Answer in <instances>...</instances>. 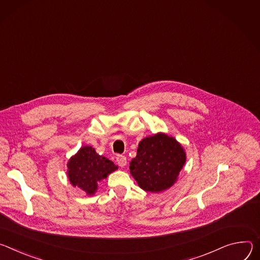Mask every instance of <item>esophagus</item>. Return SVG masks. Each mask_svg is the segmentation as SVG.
<instances>
[{
    "mask_svg": "<svg viewBox=\"0 0 260 260\" xmlns=\"http://www.w3.org/2000/svg\"><path fill=\"white\" fill-rule=\"evenodd\" d=\"M117 162H118L119 166H121V167H125V166L127 165V158H126L125 156L120 155V156H118V157H117Z\"/></svg>",
    "mask_w": 260,
    "mask_h": 260,
    "instance_id": "34e87169",
    "label": "esophagus"
}]
</instances>
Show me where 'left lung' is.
I'll use <instances>...</instances> for the list:
<instances>
[{"mask_svg": "<svg viewBox=\"0 0 260 260\" xmlns=\"http://www.w3.org/2000/svg\"><path fill=\"white\" fill-rule=\"evenodd\" d=\"M186 159L181 143L159 132L138 143L136 157L130 162V174L142 190L159 193L178 181Z\"/></svg>", "mask_w": 260, "mask_h": 260, "instance_id": "1", "label": "left lung"}]
</instances>
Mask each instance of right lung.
<instances>
[{
  "mask_svg": "<svg viewBox=\"0 0 260 260\" xmlns=\"http://www.w3.org/2000/svg\"><path fill=\"white\" fill-rule=\"evenodd\" d=\"M67 176L73 187H78L92 196L98 190V183L106 179L119 167L104 156L96 153L91 146H83L67 163Z\"/></svg>",
  "mask_w": 260,
  "mask_h": 260,
  "instance_id": "1",
  "label": "right lung"
}]
</instances>
